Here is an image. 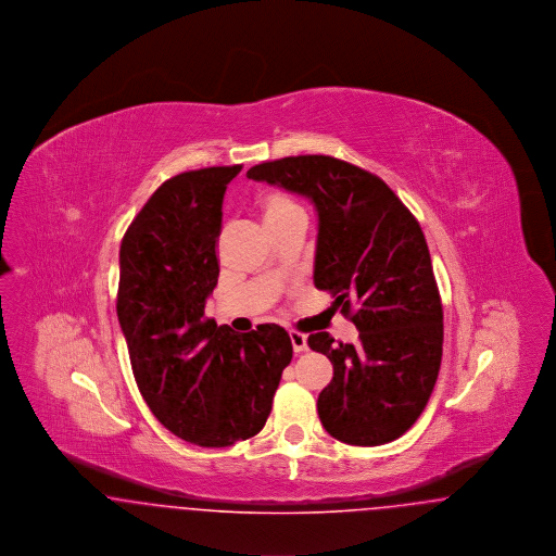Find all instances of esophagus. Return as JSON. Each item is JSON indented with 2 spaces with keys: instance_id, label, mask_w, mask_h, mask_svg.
<instances>
[{
  "instance_id": "34e87169",
  "label": "esophagus",
  "mask_w": 556,
  "mask_h": 556,
  "mask_svg": "<svg viewBox=\"0 0 556 556\" xmlns=\"http://www.w3.org/2000/svg\"><path fill=\"white\" fill-rule=\"evenodd\" d=\"M291 345H293V352L300 354V352H306L308 344H306V336L300 333V331H290Z\"/></svg>"
}]
</instances>
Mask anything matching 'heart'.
<instances>
[{"mask_svg":"<svg viewBox=\"0 0 556 556\" xmlns=\"http://www.w3.org/2000/svg\"><path fill=\"white\" fill-rule=\"evenodd\" d=\"M256 206H258V212H261L266 227H268L273 233L279 231L281 227H286L291 220L306 218V214H304V208L300 206V202H298L291 193L283 191V189H277V187L263 189V191L258 193Z\"/></svg>","mask_w":556,"mask_h":556,"instance_id":"obj_1","label":"heart"}]
</instances>
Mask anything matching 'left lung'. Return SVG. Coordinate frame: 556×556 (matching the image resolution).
<instances>
[{
    "label": "left lung",
    "mask_w": 556,
    "mask_h": 556,
    "mask_svg": "<svg viewBox=\"0 0 556 556\" xmlns=\"http://www.w3.org/2000/svg\"><path fill=\"white\" fill-rule=\"evenodd\" d=\"M250 179L283 187L318 212L315 286L358 329L356 344L311 333L333 365L318 419L350 446L406 433L433 392L444 342L442 298L424 231L383 179L345 160L306 154L261 162Z\"/></svg>",
    "instance_id": "1"
}]
</instances>
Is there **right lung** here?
Wrapping results in <instances>:
<instances>
[{
	"mask_svg": "<svg viewBox=\"0 0 556 556\" xmlns=\"http://www.w3.org/2000/svg\"><path fill=\"white\" fill-rule=\"evenodd\" d=\"M241 164L166 179L121 243L116 315L132 375L160 424L204 448L256 435L291 363L288 331L216 325L204 306L218 281L223 195Z\"/></svg>",
	"mask_w": 556,
	"mask_h": 556,
	"instance_id": "1",
	"label": "right lung"
}]
</instances>
